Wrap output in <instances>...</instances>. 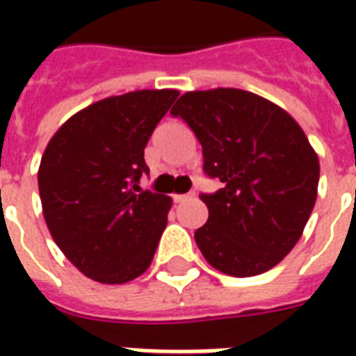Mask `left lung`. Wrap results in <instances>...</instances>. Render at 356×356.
<instances>
[{"label": "left lung", "mask_w": 356, "mask_h": 356, "mask_svg": "<svg viewBox=\"0 0 356 356\" xmlns=\"http://www.w3.org/2000/svg\"><path fill=\"white\" fill-rule=\"evenodd\" d=\"M177 99L133 91L95 102L60 125L45 148L38 186L55 244L80 273L125 284L152 263L171 198L148 185L145 147Z\"/></svg>", "instance_id": "1"}]
</instances>
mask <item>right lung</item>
<instances>
[{
  "label": "right lung",
  "instance_id": "1",
  "mask_svg": "<svg viewBox=\"0 0 356 356\" xmlns=\"http://www.w3.org/2000/svg\"><path fill=\"white\" fill-rule=\"evenodd\" d=\"M175 116L200 140L204 173L221 183L200 196L209 211L194 232L202 255L229 276L267 273L298 244L314 208L318 158L305 133L240 89L183 95Z\"/></svg>",
  "mask_w": 356,
  "mask_h": 356
}]
</instances>
